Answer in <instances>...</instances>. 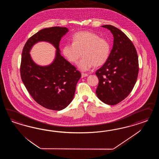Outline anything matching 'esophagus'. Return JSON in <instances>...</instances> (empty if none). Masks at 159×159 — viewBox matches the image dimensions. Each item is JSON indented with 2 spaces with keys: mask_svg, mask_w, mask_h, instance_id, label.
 I'll return each instance as SVG.
<instances>
[{
  "mask_svg": "<svg viewBox=\"0 0 159 159\" xmlns=\"http://www.w3.org/2000/svg\"><path fill=\"white\" fill-rule=\"evenodd\" d=\"M88 76V74L87 73H82V77H86Z\"/></svg>",
  "mask_w": 159,
  "mask_h": 159,
  "instance_id": "obj_1",
  "label": "esophagus"
}]
</instances>
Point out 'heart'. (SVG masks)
I'll use <instances>...</instances> for the list:
<instances>
[{"label": "heart", "instance_id": "b5f03b06", "mask_svg": "<svg viewBox=\"0 0 159 159\" xmlns=\"http://www.w3.org/2000/svg\"><path fill=\"white\" fill-rule=\"evenodd\" d=\"M72 43L66 44L62 49L64 56L72 63H76L84 56L78 67L83 71L89 70L93 66L99 67L108 60L111 45L105 39L90 31L78 32L73 35Z\"/></svg>", "mask_w": 159, "mask_h": 159}]
</instances>
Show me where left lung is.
I'll return each instance as SVG.
<instances>
[{"mask_svg":"<svg viewBox=\"0 0 159 159\" xmlns=\"http://www.w3.org/2000/svg\"><path fill=\"white\" fill-rule=\"evenodd\" d=\"M104 28L111 31L114 44L107 62L96 72L98 78L97 96L108 105H116L132 92L139 72L138 57L133 43L120 29L111 25Z\"/></svg>","mask_w":159,"mask_h":159,"instance_id":"1","label":"left lung"}]
</instances>
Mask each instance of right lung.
Wrapping results in <instances>:
<instances>
[{
    "instance_id": "obj_1",
    "label": "right lung",
    "mask_w": 159,
    "mask_h": 159,
    "mask_svg": "<svg viewBox=\"0 0 159 159\" xmlns=\"http://www.w3.org/2000/svg\"><path fill=\"white\" fill-rule=\"evenodd\" d=\"M66 27H52L34 34L24 45L21 55L20 75L24 86L35 101L43 107L60 111L72 101L81 73L61 56L59 48ZM39 41L52 44L57 49L53 63L48 66L37 65L29 53L32 47Z\"/></svg>"
}]
</instances>
